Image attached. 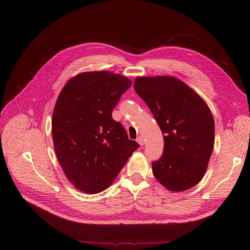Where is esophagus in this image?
Returning <instances> with one entry per match:
<instances>
[{
    "label": "esophagus",
    "instance_id": "esophagus-1",
    "mask_svg": "<svg viewBox=\"0 0 250 250\" xmlns=\"http://www.w3.org/2000/svg\"><path fill=\"white\" fill-rule=\"evenodd\" d=\"M136 141L138 142V144L140 145V146H144L145 145V139H144V137H142V136H138L137 137V139H136Z\"/></svg>",
    "mask_w": 250,
    "mask_h": 250
}]
</instances>
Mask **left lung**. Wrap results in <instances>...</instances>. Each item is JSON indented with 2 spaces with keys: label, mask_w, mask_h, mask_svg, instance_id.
Returning a JSON list of instances; mask_svg holds the SVG:
<instances>
[{
  "label": "left lung",
  "mask_w": 250,
  "mask_h": 250,
  "mask_svg": "<svg viewBox=\"0 0 250 250\" xmlns=\"http://www.w3.org/2000/svg\"><path fill=\"white\" fill-rule=\"evenodd\" d=\"M156 120L164 138L152 172L170 191L197 185L207 170L215 142V123L205 101L179 79L137 77L133 86Z\"/></svg>",
  "instance_id": "obj_1"
}]
</instances>
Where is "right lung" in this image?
I'll list each match as a JSON object with an SVG mask.
<instances>
[{"label": "right lung", "mask_w": 250, "mask_h": 250, "mask_svg": "<svg viewBox=\"0 0 250 250\" xmlns=\"http://www.w3.org/2000/svg\"><path fill=\"white\" fill-rule=\"evenodd\" d=\"M130 86L122 75L94 71L70 79L58 96L52 115L54 149L68 180L80 191L105 190L139 147L112 117Z\"/></svg>", "instance_id": "obj_1"}]
</instances>
